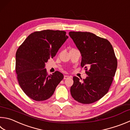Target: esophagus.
Wrapping results in <instances>:
<instances>
[{
    "instance_id": "1",
    "label": "esophagus",
    "mask_w": 130,
    "mask_h": 130,
    "mask_svg": "<svg viewBox=\"0 0 130 130\" xmlns=\"http://www.w3.org/2000/svg\"><path fill=\"white\" fill-rule=\"evenodd\" d=\"M70 77H71L69 76V75H65L64 77H63V79H67V78H70Z\"/></svg>"
}]
</instances>
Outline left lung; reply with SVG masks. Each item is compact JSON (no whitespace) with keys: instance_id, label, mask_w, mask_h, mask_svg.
Listing matches in <instances>:
<instances>
[{"instance_id":"8db88e82","label":"left lung","mask_w":130,"mask_h":130,"mask_svg":"<svg viewBox=\"0 0 130 130\" xmlns=\"http://www.w3.org/2000/svg\"><path fill=\"white\" fill-rule=\"evenodd\" d=\"M69 34L81 54V66L85 68L88 75L82 82L73 77L70 93L79 103H94L107 93L112 82L117 68L114 49L107 40L92 33L69 32Z\"/></svg>"}]
</instances>
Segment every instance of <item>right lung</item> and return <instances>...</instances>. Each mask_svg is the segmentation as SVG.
I'll list each match as a JSON object with an SVG mask.
<instances>
[{
    "label": "right lung",
    "mask_w": 130,
    "mask_h": 130,
    "mask_svg": "<svg viewBox=\"0 0 130 130\" xmlns=\"http://www.w3.org/2000/svg\"><path fill=\"white\" fill-rule=\"evenodd\" d=\"M68 38L63 30H44L32 33L19 47L15 68L18 80L23 91L32 100H48L63 78L58 71L48 75L45 67Z\"/></svg>",
    "instance_id": "obj_1"
}]
</instances>
